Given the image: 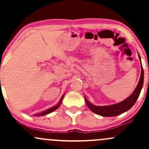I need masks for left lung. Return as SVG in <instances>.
Listing matches in <instances>:
<instances>
[{"label":"left lung","mask_w":149,"mask_h":149,"mask_svg":"<svg viewBox=\"0 0 149 149\" xmlns=\"http://www.w3.org/2000/svg\"><path fill=\"white\" fill-rule=\"evenodd\" d=\"M139 58L141 61V57H140L139 53ZM141 76H140V79L138 85H136V88L132 92V94L127 97L126 100H125L123 102H120V103L112 104V105L109 106H95L94 104L90 103L89 101H88L86 98L85 97V102H86L87 106H88L89 109L94 112L95 113L98 114V115L102 116H105V117H111V116H116L120 114L123 113L127 111L130 109L132 107L134 106L135 102L137 100L138 97H139L140 92H141V88L143 87V70L142 65H141Z\"/></svg>","instance_id":"obj_1"}]
</instances>
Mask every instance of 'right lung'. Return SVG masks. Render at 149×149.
I'll return each instance as SVG.
<instances>
[{"instance_id":"1","label":"right lung","mask_w":149,"mask_h":149,"mask_svg":"<svg viewBox=\"0 0 149 149\" xmlns=\"http://www.w3.org/2000/svg\"><path fill=\"white\" fill-rule=\"evenodd\" d=\"M64 94L62 95V97H61V100H60V101H59V103H58V104H57V105L55 106V107H52V108H50V109H47V110L44 111H42V113H40L36 114L35 116H45V115H47V114L49 113L54 111L56 110V109H57L59 107V106L61 105V102H62V100H63V98H64Z\"/></svg>"}]
</instances>
